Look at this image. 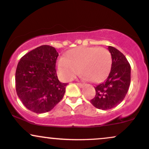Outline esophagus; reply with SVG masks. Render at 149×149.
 <instances>
[{
  "label": "esophagus",
  "mask_w": 149,
  "mask_h": 149,
  "mask_svg": "<svg viewBox=\"0 0 149 149\" xmlns=\"http://www.w3.org/2000/svg\"><path fill=\"white\" fill-rule=\"evenodd\" d=\"M76 84L78 85V86L80 87V88H83V87H84V85L82 84V83H76Z\"/></svg>",
  "instance_id": "esophagus-1"
}]
</instances>
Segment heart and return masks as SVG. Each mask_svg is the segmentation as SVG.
I'll list each match as a JSON object with an SVG mask.
<instances>
[{
    "label": "heart",
    "mask_w": 149,
    "mask_h": 149,
    "mask_svg": "<svg viewBox=\"0 0 149 149\" xmlns=\"http://www.w3.org/2000/svg\"><path fill=\"white\" fill-rule=\"evenodd\" d=\"M111 65V56L107 49L80 47L67 51L57 64V73L61 80L69 81L79 73L85 79L97 82L104 79Z\"/></svg>",
    "instance_id": "1"
}]
</instances>
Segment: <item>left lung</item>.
<instances>
[{"label": "left lung", "instance_id": "left-lung-1", "mask_svg": "<svg viewBox=\"0 0 149 149\" xmlns=\"http://www.w3.org/2000/svg\"><path fill=\"white\" fill-rule=\"evenodd\" d=\"M112 64L105 80L95 87L96 94L90 103L102 110L111 109L123 102L130 85L131 67L125 56L118 49L109 46Z\"/></svg>", "mask_w": 149, "mask_h": 149}]
</instances>
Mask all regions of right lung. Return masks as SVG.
<instances>
[{
    "label": "right lung",
    "instance_id": "right-lung-1",
    "mask_svg": "<svg viewBox=\"0 0 149 149\" xmlns=\"http://www.w3.org/2000/svg\"><path fill=\"white\" fill-rule=\"evenodd\" d=\"M59 54L54 47L41 45L24 55L15 73L16 91L29 110L48 112L64 97L67 83L58 80L55 66Z\"/></svg>",
    "mask_w": 149,
    "mask_h": 149
}]
</instances>
